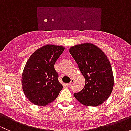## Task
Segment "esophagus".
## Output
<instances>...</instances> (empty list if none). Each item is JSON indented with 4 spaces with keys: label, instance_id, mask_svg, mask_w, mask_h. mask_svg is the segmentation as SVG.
<instances>
[{
    "label": "esophagus",
    "instance_id": "1",
    "mask_svg": "<svg viewBox=\"0 0 131 131\" xmlns=\"http://www.w3.org/2000/svg\"><path fill=\"white\" fill-rule=\"evenodd\" d=\"M74 81H75V79H72V80H71V82L68 83V84H67V86H70V85H72V84L74 82Z\"/></svg>",
    "mask_w": 131,
    "mask_h": 131
}]
</instances>
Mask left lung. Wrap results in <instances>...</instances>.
Listing matches in <instances>:
<instances>
[{
    "label": "left lung",
    "mask_w": 131,
    "mask_h": 131,
    "mask_svg": "<svg viewBox=\"0 0 131 131\" xmlns=\"http://www.w3.org/2000/svg\"><path fill=\"white\" fill-rule=\"evenodd\" d=\"M70 53L79 65L85 84L80 92L74 93L77 100L88 106H96L108 100L114 85L110 62L96 45L84 43L72 46Z\"/></svg>",
    "instance_id": "left-lung-1"
}]
</instances>
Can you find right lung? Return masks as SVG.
Wrapping results in <instances>:
<instances>
[{
  "label": "right lung",
  "mask_w": 131,
  "mask_h": 131,
  "mask_svg": "<svg viewBox=\"0 0 131 131\" xmlns=\"http://www.w3.org/2000/svg\"><path fill=\"white\" fill-rule=\"evenodd\" d=\"M64 50L63 46L47 44L37 49L26 61L21 76L22 89L34 105L51 103L63 89L54 65Z\"/></svg>",
  "instance_id": "obj_1"
}]
</instances>
